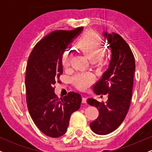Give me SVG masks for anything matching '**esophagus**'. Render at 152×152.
<instances>
[{
    "label": "esophagus",
    "mask_w": 152,
    "mask_h": 152,
    "mask_svg": "<svg viewBox=\"0 0 152 152\" xmlns=\"http://www.w3.org/2000/svg\"><path fill=\"white\" fill-rule=\"evenodd\" d=\"M82 102L83 103H86V97L83 96L82 97Z\"/></svg>",
    "instance_id": "34e87169"
}]
</instances>
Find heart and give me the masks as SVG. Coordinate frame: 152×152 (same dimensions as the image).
Here are the masks:
<instances>
[{
  "mask_svg": "<svg viewBox=\"0 0 152 152\" xmlns=\"http://www.w3.org/2000/svg\"><path fill=\"white\" fill-rule=\"evenodd\" d=\"M103 40L97 33L88 31L82 35L78 42V48L87 57L91 58L93 64H102L104 61L106 53L102 49ZM73 56L71 50H66L62 56V65L65 69H69L72 63ZM73 83L78 89L85 90L90 86L94 80L91 73L78 72L73 76Z\"/></svg>",
  "mask_w": 152,
  "mask_h": 152,
  "instance_id": "b5f03b06",
  "label": "heart"
}]
</instances>
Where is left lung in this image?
<instances>
[{"label":"left lung","instance_id":"8db88e82","mask_svg":"<svg viewBox=\"0 0 152 152\" xmlns=\"http://www.w3.org/2000/svg\"><path fill=\"white\" fill-rule=\"evenodd\" d=\"M110 44L112 56L108 69L94 85L96 94H108L106 103L93 98L87 103L99 110V116L90 124L94 133L106 135L116 130L129 109L133 88L135 59L129 46L120 35L104 33Z\"/></svg>","mask_w":152,"mask_h":152}]
</instances>
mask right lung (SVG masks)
Segmentation results:
<instances>
[{"mask_svg": "<svg viewBox=\"0 0 152 152\" xmlns=\"http://www.w3.org/2000/svg\"><path fill=\"white\" fill-rule=\"evenodd\" d=\"M82 29L50 33L36 43L28 57L25 78L28 109L36 126L48 137L64 135L71 114L81 105V96L76 92L58 99L54 84L63 74L64 50Z\"/></svg>", "mask_w": 152, "mask_h": 152, "instance_id": "add662e5", "label": "right lung"}]
</instances>
